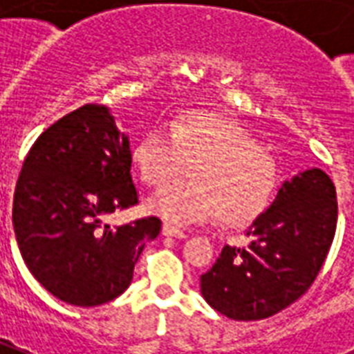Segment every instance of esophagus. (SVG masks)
I'll list each match as a JSON object with an SVG mask.
<instances>
[{"label":"esophagus","mask_w":354,"mask_h":354,"mask_svg":"<svg viewBox=\"0 0 354 354\" xmlns=\"http://www.w3.org/2000/svg\"><path fill=\"white\" fill-rule=\"evenodd\" d=\"M162 234H164L166 237H179V239L187 237L185 232L179 230L177 226H171V224H164V226H162Z\"/></svg>","instance_id":"1"}]
</instances>
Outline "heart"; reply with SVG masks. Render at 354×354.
Instances as JSON below:
<instances>
[{"mask_svg":"<svg viewBox=\"0 0 354 354\" xmlns=\"http://www.w3.org/2000/svg\"><path fill=\"white\" fill-rule=\"evenodd\" d=\"M131 160L152 188L171 185L194 166V183L167 188L149 202L154 215L177 226L216 215L228 226H245L268 209L277 187L272 156L243 128L209 113H188L171 126L151 128Z\"/></svg>","mask_w":354,"mask_h":354,"instance_id":"1","label":"heart"}]
</instances>
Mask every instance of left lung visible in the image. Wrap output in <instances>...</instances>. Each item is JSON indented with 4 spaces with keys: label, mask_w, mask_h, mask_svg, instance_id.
Segmentation results:
<instances>
[{
    "label": "left lung",
    "mask_w": 354,
    "mask_h": 354,
    "mask_svg": "<svg viewBox=\"0 0 354 354\" xmlns=\"http://www.w3.org/2000/svg\"><path fill=\"white\" fill-rule=\"evenodd\" d=\"M336 187L319 167L285 180L247 228L243 249L224 245L200 277L211 308L234 321H260L300 298L326 260L336 234Z\"/></svg>",
    "instance_id": "8db88e82"
}]
</instances>
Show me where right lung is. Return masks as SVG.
<instances>
[{"label":"right lung","instance_id":"1","mask_svg":"<svg viewBox=\"0 0 354 354\" xmlns=\"http://www.w3.org/2000/svg\"><path fill=\"white\" fill-rule=\"evenodd\" d=\"M130 139L105 105H84L41 133L18 177L12 226L28 270L58 300L94 308L130 286L156 216L105 218L138 203Z\"/></svg>","mask_w":354,"mask_h":354}]
</instances>
